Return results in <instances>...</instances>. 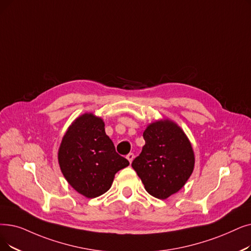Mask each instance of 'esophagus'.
<instances>
[{"label":"esophagus","mask_w":251,"mask_h":251,"mask_svg":"<svg viewBox=\"0 0 251 251\" xmlns=\"http://www.w3.org/2000/svg\"><path fill=\"white\" fill-rule=\"evenodd\" d=\"M126 158H127V160L130 163H131L133 161V159H134V154H133V152H129V154L126 156Z\"/></svg>","instance_id":"34e87169"}]
</instances>
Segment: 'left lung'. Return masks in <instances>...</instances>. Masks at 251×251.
<instances>
[{
  "mask_svg": "<svg viewBox=\"0 0 251 251\" xmlns=\"http://www.w3.org/2000/svg\"><path fill=\"white\" fill-rule=\"evenodd\" d=\"M146 144L132 168L152 197L167 199L177 193L192 176L195 152L183 130L164 118L150 123L144 131Z\"/></svg>",
  "mask_w": 251,
  "mask_h": 251,
  "instance_id": "8db88e82",
  "label": "left lung"
}]
</instances>
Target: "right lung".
<instances>
[{
  "instance_id": "right-lung-1",
  "label": "right lung",
  "mask_w": 251,
  "mask_h": 251,
  "mask_svg": "<svg viewBox=\"0 0 251 251\" xmlns=\"http://www.w3.org/2000/svg\"><path fill=\"white\" fill-rule=\"evenodd\" d=\"M57 157L70 186L90 199L110 190L115 174L129 165L105 134L103 120L92 113L74 120L62 137Z\"/></svg>"
}]
</instances>
